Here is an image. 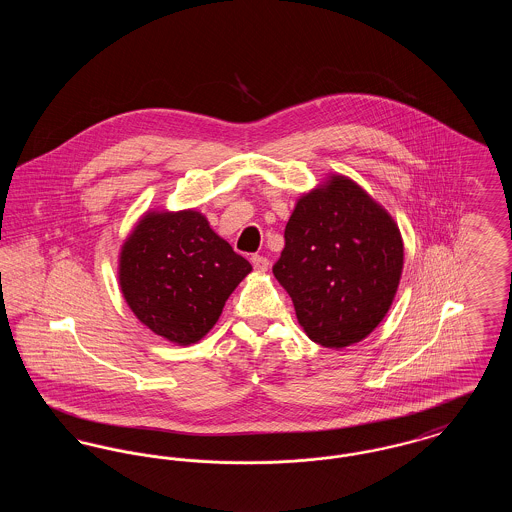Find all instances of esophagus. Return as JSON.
Returning a JSON list of instances; mask_svg holds the SVG:
<instances>
[{
  "label": "esophagus",
  "instance_id": "34e87169",
  "mask_svg": "<svg viewBox=\"0 0 512 512\" xmlns=\"http://www.w3.org/2000/svg\"><path fill=\"white\" fill-rule=\"evenodd\" d=\"M251 265H253L255 270H259V272H267L268 259L267 257H263V255H253V257H251Z\"/></svg>",
  "mask_w": 512,
  "mask_h": 512
}]
</instances>
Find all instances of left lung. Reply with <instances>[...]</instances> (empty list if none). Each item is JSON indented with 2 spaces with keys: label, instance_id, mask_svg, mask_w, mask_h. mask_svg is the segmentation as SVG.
Listing matches in <instances>:
<instances>
[{
  "label": "left lung",
  "instance_id": "left-lung-1",
  "mask_svg": "<svg viewBox=\"0 0 512 512\" xmlns=\"http://www.w3.org/2000/svg\"><path fill=\"white\" fill-rule=\"evenodd\" d=\"M272 268L303 332L322 347L365 340L399 288L405 247L390 213L343 174L299 195Z\"/></svg>",
  "mask_w": 512,
  "mask_h": 512
}]
</instances>
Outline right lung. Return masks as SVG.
Here are the masks:
<instances>
[{
    "label": "right lung",
    "mask_w": 512,
    "mask_h": 512,
    "mask_svg": "<svg viewBox=\"0 0 512 512\" xmlns=\"http://www.w3.org/2000/svg\"><path fill=\"white\" fill-rule=\"evenodd\" d=\"M253 268L195 211H146L122 242L119 286L153 334L192 345L217 324L230 293Z\"/></svg>",
    "instance_id": "1"
}]
</instances>
